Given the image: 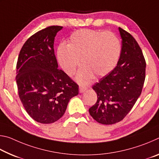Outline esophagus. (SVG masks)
<instances>
[{
    "label": "esophagus",
    "instance_id": "34e87169",
    "mask_svg": "<svg viewBox=\"0 0 159 159\" xmlns=\"http://www.w3.org/2000/svg\"><path fill=\"white\" fill-rule=\"evenodd\" d=\"M87 89H88V88L86 87V86H83V85H80L79 86V92L80 93H84Z\"/></svg>",
    "mask_w": 159,
    "mask_h": 159
}]
</instances>
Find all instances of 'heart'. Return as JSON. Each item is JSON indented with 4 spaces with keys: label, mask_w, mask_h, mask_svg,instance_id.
<instances>
[{
    "label": "heart",
    "mask_w": 159,
    "mask_h": 159,
    "mask_svg": "<svg viewBox=\"0 0 159 159\" xmlns=\"http://www.w3.org/2000/svg\"><path fill=\"white\" fill-rule=\"evenodd\" d=\"M121 54L120 40L111 32L80 29L74 32L68 45L57 48V60L64 71L73 76L80 63L83 66L76 77L80 84H88L94 75L98 77L109 74L119 61Z\"/></svg>",
    "instance_id": "obj_1"
}]
</instances>
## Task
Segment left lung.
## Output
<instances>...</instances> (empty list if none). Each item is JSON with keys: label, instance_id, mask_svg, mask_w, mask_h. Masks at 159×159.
Wrapping results in <instances>:
<instances>
[{"label": "left lung", "instance_id": "obj_1", "mask_svg": "<svg viewBox=\"0 0 159 159\" xmlns=\"http://www.w3.org/2000/svg\"><path fill=\"white\" fill-rule=\"evenodd\" d=\"M121 54L114 70L93 86L98 100L89 109L91 116L104 125L122 120L141 95L145 80L146 61L138 42L119 27Z\"/></svg>", "mask_w": 159, "mask_h": 159}]
</instances>
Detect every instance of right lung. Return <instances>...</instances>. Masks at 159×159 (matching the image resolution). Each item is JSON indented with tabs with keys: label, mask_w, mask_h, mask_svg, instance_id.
I'll list each match as a JSON object with an SVG mask.
<instances>
[{
	"label": "right lung",
	"mask_w": 159,
	"mask_h": 159,
	"mask_svg": "<svg viewBox=\"0 0 159 159\" xmlns=\"http://www.w3.org/2000/svg\"><path fill=\"white\" fill-rule=\"evenodd\" d=\"M60 26H50L29 37L17 62L18 95L28 114L36 121L52 123L62 116L79 85L58 69L54 41Z\"/></svg>",
	"instance_id": "1"
}]
</instances>
